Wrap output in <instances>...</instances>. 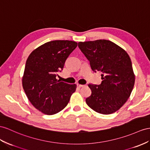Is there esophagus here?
Returning a JSON list of instances; mask_svg holds the SVG:
<instances>
[{"label": "esophagus", "instance_id": "34e87169", "mask_svg": "<svg viewBox=\"0 0 150 150\" xmlns=\"http://www.w3.org/2000/svg\"><path fill=\"white\" fill-rule=\"evenodd\" d=\"M76 86H77L78 87H83L86 86V85H82V84H79V83L76 84Z\"/></svg>", "mask_w": 150, "mask_h": 150}]
</instances>
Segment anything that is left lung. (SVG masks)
I'll list each match as a JSON object with an SVG mask.
<instances>
[{"mask_svg": "<svg viewBox=\"0 0 150 150\" xmlns=\"http://www.w3.org/2000/svg\"><path fill=\"white\" fill-rule=\"evenodd\" d=\"M78 46L89 61L94 72H102L100 85L89 84L92 93L86 101L99 113H113L125 104L135 82L132 62L128 54L107 40L80 42Z\"/></svg>", "mask_w": 150, "mask_h": 150, "instance_id": "obj_1", "label": "left lung"}]
</instances>
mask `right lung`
Instances as JSON below:
<instances>
[{
  "label": "right lung",
  "mask_w": 150,
  "mask_h": 150,
  "mask_svg": "<svg viewBox=\"0 0 150 150\" xmlns=\"http://www.w3.org/2000/svg\"><path fill=\"white\" fill-rule=\"evenodd\" d=\"M71 40H53L40 45L26 60L23 87L32 105L40 112L51 115L67 106L76 84L56 79L67 57L76 47Z\"/></svg>",
  "instance_id": "1"
}]
</instances>
